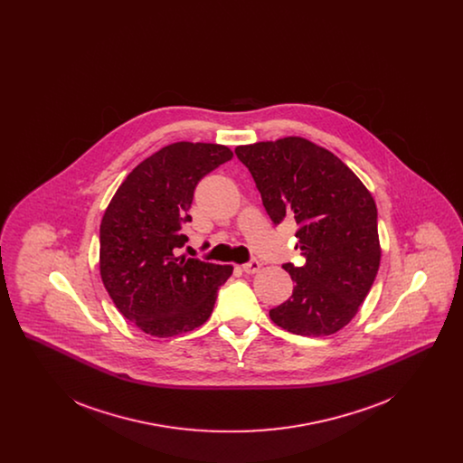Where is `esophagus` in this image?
Returning a JSON list of instances; mask_svg holds the SVG:
<instances>
[{"instance_id":"esophagus-1","label":"esophagus","mask_w":463,"mask_h":463,"mask_svg":"<svg viewBox=\"0 0 463 463\" xmlns=\"http://www.w3.org/2000/svg\"><path fill=\"white\" fill-rule=\"evenodd\" d=\"M260 267H262V264H260L257 259H253V260H250L248 264L242 265V270H244L246 274H255V272L260 270Z\"/></svg>"}]
</instances>
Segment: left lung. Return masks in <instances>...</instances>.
Masks as SVG:
<instances>
[{"label": "left lung", "instance_id": "1", "mask_svg": "<svg viewBox=\"0 0 463 463\" xmlns=\"http://www.w3.org/2000/svg\"><path fill=\"white\" fill-rule=\"evenodd\" d=\"M274 223L293 217L306 265L285 264L293 295L270 308L283 330L326 336L353 321L373 285L382 248L372 193L328 149L304 137L238 146Z\"/></svg>", "mask_w": 463, "mask_h": 463}]
</instances>
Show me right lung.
Masks as SVG:
<instances>
[{
	"mask_svg": "<svg viewBox=\"0 0 463 463\" xmlns=\"http://www.w3.org/2000/svg\"><path fill=\"white\" fill-rule=\"evenodd\" d=\"M232 151L221 144L175 142L137 165L100 222V278L114 306L157 338L201 326L213 312L232 265L176 257L182 223L199 180Z\"/></svg>",
	"mask_w": 463,
	"mask_h": 463,
	"instance_id": "1",
	"label": "right lung"
}]
</instances>
